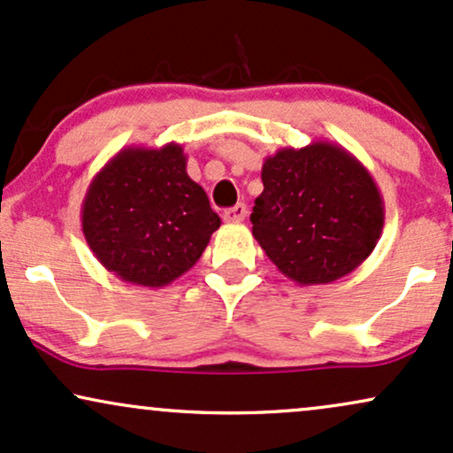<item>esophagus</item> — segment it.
Instances as JSON below:
<instances>
[{
	"mask_svg": "<svg viewBox=\"0 0 453 453\" xmlns=\"http://www.w3.org/2000/svg\"><path fill=\"white\" fill-rule=\"evenodd\" d=\"M247 217V206L244 204H236L232 209L223 211V219L226 221H242Z\"/></svg>",
	"mask_w": 453,
	"mask_h": 453,
	"instance_id": "obj_1",
	"label": "esophagus"
}]
</instances>
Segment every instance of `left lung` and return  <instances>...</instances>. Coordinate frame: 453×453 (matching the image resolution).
I'll return each instance as SVG.
<instances>
[{"instance_id":"8db88e82","label":"left lung","mask_w":453,"mask_h":453,"mask_svg":"<svg viewBox=\"0 0 453 453\" xmlns=\"http://www.w3.org/2000/svg\"><path fill=\"white\" fill-rule=\"evenodd\" d=\"M253 236L297 285H326L357 270L382 236L384 200L372 173L342 145L282 147L261 166Z\"/></svg>"}]
</instances>
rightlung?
<instances>
[{"label": "right lung", "instance_id": "right-lung-1", "mask_svg": "<svg viewBox=\"0 0 453 453\" xmlns=\"http://www.w3.org/2000/svg\"><path fill=\"white\" fill-rule=\"evenodd\" d=\"M179 143L119 150L88 185L81 232L99 264L130 285H171L203 257L221 226L189 179Z\"/></svg>", "mask_w": 453, "mask_h": 453}]
</instances>
